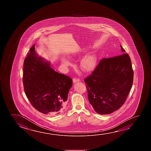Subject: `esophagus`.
<instances>
[{
	"mask_svg": "<svg viewBox=\"0 0 151 151\" xmlns=\"http://www.w3.org/2000/svg\"><path fill=\"white\" fill-rule=\"evenodd\" d=\"M73 83H76L77 82H80L81 81H80V79L79 78H74L73 79Z\"/></svg>",
	"mask_w": 151,
	"mask_h": 151,
	"instance_id": "1",
	"label": "esophagus"
}]
</instances>
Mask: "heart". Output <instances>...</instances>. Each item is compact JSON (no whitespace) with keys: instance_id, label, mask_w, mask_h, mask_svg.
Wrapping results in <instances>:
<instances>
[{"instance_id":"heart-1","label":"heart","mask_w":151,"mask_h":151,"mask_svg":"<svg viewBox=\"0 0 151 151\" xmlns=\"http://www.w3.org/2000/svg\"><path fill=\"white\" fill-rule=\"evenodd\" d=\"M65 65L69 64V61L65 58L62 60ZM96 58L94 55H90L84 57L81 62V67L84 72L91 71L96 66Z\"/></svg>"}]
</instances>
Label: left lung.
Listing matches in <instances>:
<instances>
[{
    "label": "left lung",
    "instance_id": "8db88e82",
    "mask_svg": "<svg viewBox=\"0 0 151 151\" xmlns=\"http://www.w3.org/2000/svg\"><path fill=\"white\" fill-rule=\"evenodd\" d=\"M121 47V55L103 58L84 79L89 103L98 114H111L119 109L132 86L134 72L131 58Z\"/></svg>",
    "mask_w": 151,
    "mask_h": 151
}]
</instances>
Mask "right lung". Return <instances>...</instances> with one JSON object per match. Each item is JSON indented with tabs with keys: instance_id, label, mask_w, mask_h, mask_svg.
Returning <instances> with one entry per match:
<instances>
[{
	"instance_id": "right-lung-1",
	"label": "right lung",
	"mask_w": 151,
	"mask_h": 151,
	"mask_svg": "<svg viewBox=\"0 0 151 151\" xmlns=\"http://www.w3.org/2000/svg\"><path fill=\"white\" fill-rule=\"evenodd\" d=\"M50 65L36 54L33 45L24 62L22 82L25 94L32 106L43 114L54 115L65 109L73 81Z\"/></svg>"
}]
</instances>
